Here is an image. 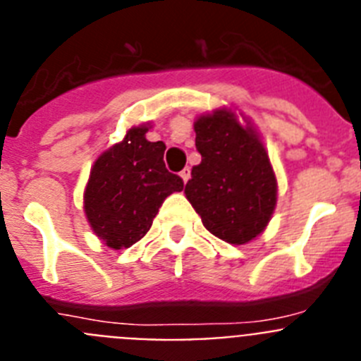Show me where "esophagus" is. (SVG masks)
<instances>
[{
    "mask_svg": "<svg viewBox=\"0 0 361 361\" xmlns=\"http://www.w3.org/2000/svg\"><path fill=\"white\" fill-rule=\"evenodd\" d=\"M190 177H191V170L190 168H184V170L180 171V178H183L184 183H188V180H190Z\"/></svg>",
    "mask_w": 361,
    "mask_h": 361,
    "instance_id": "1",
    "label": "esophagus"
}]
</instances>
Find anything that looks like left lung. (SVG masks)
<instances>
[{
  "mask_svg": "<svg viewBox=\"0 0 361 361\" xmlns=\"http://www.w3.org/2000/svg\"><path fill=\"white\" fill-rule=\"evenodd\" d=\"M202 155L186 184L188 200L204 228L229 244H245L264 231L276 204V178L266 148L235 114L216 110L195 123Z\"/></svg>",
  "mask_w": 361,
  "mask_h": 361,
  "instance_id": "obj_1",
  "label": "left lung"
}]
</instances>
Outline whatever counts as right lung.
Returning a JSON list of instances; mask_svg holds the SVG:
<instances>
[{
    "label": "right lung",
    "mask_w": 361,
    "mask_h": 361,
    "mask_svg": "<svg viewBox=\"0 0 361 361\" xmlns=\"http://www.w3.org/2000/svg\"><path fill=\"white\" fill-rule=\"evenodd\" d=\"M146 132V126L128 130L95 161L86 184L88 222L111 250L141 240L166 197L184 188L183 178L166 170L164 142H149Z\"/></svg>",
    "instance_id": "1"
}]
</instances>
